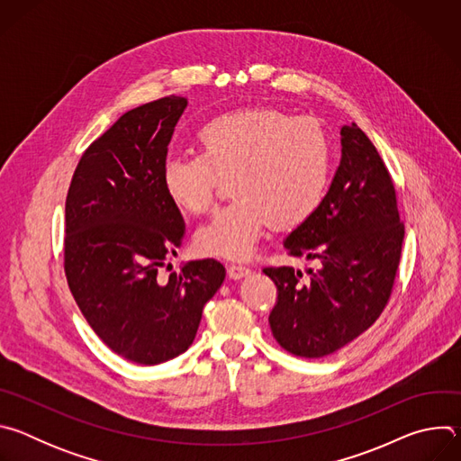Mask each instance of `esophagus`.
<instances>
[{
    "instance_id": "esophagus-1",
    "label": "esophagus",
    "mask_w": 461,
    "mask_h": 461,
    "mask_svg": "<svg viewBox=\"0 0 461 461\" xmlns=\"http://www.w3.org/2000/svg\"><path fill=\"white\" fill-rule=\"evenodd\" d=\"M251 274V270L248 268V267H242V265H231L230 268H228V276L231 277V279H242V277H248Z\"/></svg>"
}]
</instances>
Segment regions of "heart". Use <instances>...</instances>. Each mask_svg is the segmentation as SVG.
<instances>
[{
    "label": "heart",
    "instance_id": "1",
    "mask_svg": "<svg viewBox=\"0 0 461 461\" xmlns=\"http://www.w3.org/2000/svg\"><path fill=\"white\" fill-rule=\"evenodd\" d=\"M201 155H173L162 162L160 184L182 213L203 215L222 178L231 176L235 201L194 233L206 257L248 258L274 222L292 230L321 208L332 176V144L308 116L276 107L219 113L196 131Z\"/></svg>",
    "mask_w": 461,
    "mask_h": 461
}]
</instances>
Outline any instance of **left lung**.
Instances as JSON below:
<instances>
[{
    "label": "left lung",
    "mask_w": 461,
    "mask_h": 461,
    "mask_svg": "<svg viewBox=\"0 0 461 461\" xmlns=\"http://www.w3.org/2000/svg\"><path fill=\"white\" fill-rule=\"evenodd\" d=\"M403 237L384 162L356 123L343 125L341 160L321 208L285 239L290 255L319 268L304 286L290 267L262 270L279 292L268 319L277 343L315 359L368 330L390 297Z\"/></svg>",
    "instance_id": "obj_1"
}]
</instances>
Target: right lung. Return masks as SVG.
Returning a JSON list of instances; mask_svg holds the SVG:
<instances>
[{
    "label": "right lung",
    "mask_w": 461,
    "mask_h": 461,
    "mask_svg": "<svg viewBox=\"0 0 461 461\" xmlns=\"http://www.w3.org/2000/svg\"><path fill=\"white\" fill-rule=\"evenodd\" d=\"M185 107V98L166 96L123 113L82 155L65 201V276L75 301L96 336L139 365L185 352L226 277L215 258L158 277L185 233L160 184Z\"/></svg>",
    "instance_id": "1"
}]
</instances>
